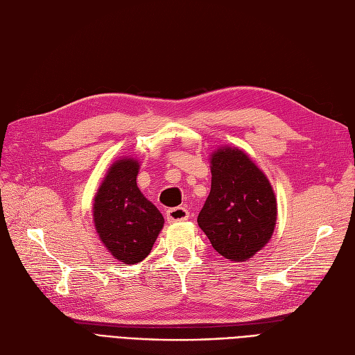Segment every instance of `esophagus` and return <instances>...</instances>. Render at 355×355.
Instances as JSON below:
<instances>
[{"mask_svg": "<svg viewBox=\"0 0 355 355\" xmlns=\"http://www.w3.org/2000/svg\"><path fill=\"white\" fill-rule=\"evenodd\" d=\"M189 216V213L185 207H173V209H168L166 213V218L167 220L171 222H182V220H187Z\"/></svg>", "mask_w": 355, "mask_h": 355, "instance_id": "obj_1", "label": "esophagus"}]
</instances>
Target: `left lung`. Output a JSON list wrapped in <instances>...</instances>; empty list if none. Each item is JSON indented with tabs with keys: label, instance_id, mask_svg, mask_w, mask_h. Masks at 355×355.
I'll return each instance as SVG.
<instances>
[{
	"label": "left lung",
	"instance_id": "obj_1",
	"mask_svg": "<svg viewBox=\"0 0 355 355\" xmlns=\"http://www.w3.org/2000/svg\"><path fill=\"white\" fill-rule=\"evenodd\" d=\"M211 188L198 227L213 249L234 262L249 261L271 240L277 198L271 182L243 149L220 146L210 155Z\"/></svg>",
	"mask_w": 355,
	"mask_h": 355
}]
</instances>
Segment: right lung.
I'll list each match as a JSON object with an SVG mask.
<instances>
[{
    "instance_id": "add662e5",
    "label": "right lung",
    "mask_w": 355,
    "mask_h": 355,
    "mask_svg": "<svg viewBox=\"0 0 355 355\" xmlns=\"http://www.w3.org/2000/svg\"><path fill=\"white\" fill-rule=\"evenodd\" d=\"M141 164L133 157L115 159L93 201L99 240L116 261L135 265L151 252L164 218L137 188Z\"/></svg>"
}]
</instances>
